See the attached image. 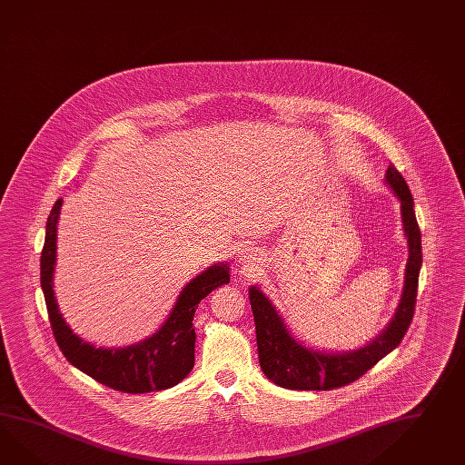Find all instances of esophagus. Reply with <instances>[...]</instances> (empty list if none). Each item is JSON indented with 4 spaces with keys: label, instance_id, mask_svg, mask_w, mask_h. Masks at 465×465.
<instances>
[{
    "label": "esophagus",
    "instance_id": "esophagus-1",
    "mask_svg": "<svg viewBox=\"0 0 465 465\" xmlns=\"http://www.w3.org/2000/svg\"><path fill=\"white\" fill-rule=\"evenodd\" d=\"M238 257H240L242 263H250V262L255 259V257H253V250L249 249V247L240 250V252H238Z\"/></svg>",
    "mask_w": 465,
    "mask_h": 465
}]
</instances>
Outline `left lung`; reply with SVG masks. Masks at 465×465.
Returning a JSON list of instances; mask_svg holds the SVG:
<instances>
[{"label":"left lung","instance_id":"8db88e82","mask_svg":"<svg viewBox=\"0 0 465 465\" xmlns=\"http://www.w3.org/2000/svg\"><path fill=\"white\" fill-rule=\"evenodd\" d=\"M386 183L401 203V220L408 240V263L403 295L397 314L390 326L368 346L358 351L321 352L302 346L289 334L282 319L271 301L257 287L250 289V304L255 321L259 361L263 374L275 385L289 390H334L361 378L376 362L393 351L411 324L419 273L421 267V235L413 210V198L407 182L391 164L386 171Z\"/></svg>","mask_w":465,"mask_h":465}]
</instances>
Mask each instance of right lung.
<instances>
[{
    "instance_id": "obj_1",
    "label": "right lung",
    "mask_w": 465,
    "mask_h": 465,
    "mask_svg": "<svg viewBox=\"0 0 465 465\" xmlns=\"http://www.w3.org/2000/svg\"><path fill=\"white\" fill-rule=\"evenodd\" d=\"M62 198L46 220L45 243L40 257V282L46 311L60 351L70 364L95 381L123 393H149L178 385L194 364L193 316L200 301L222 283L230 282L227 265H213L183 289L168 321L156 334L123 350L95 348L72 332L58 311L54 294V269L57 259V223Z\"/></svg>"
}]
</instances>
